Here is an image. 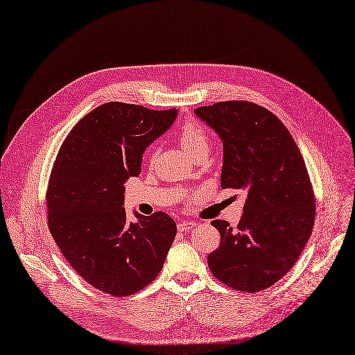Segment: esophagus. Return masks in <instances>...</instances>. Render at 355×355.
<instances>
[{"mask_svg":"<svg viewBox=\"0 0 355 355\" xmlns=\"http://www.w3.org/2000/svg\"><path fill=\"white\" fill-rule=\"evenodd\" d=\"M196 227V223H193V221H180L179 224H178V229L180 230V232H189L191 229H194Z\"/></svg>","mask_w":355,"mask_h":355,"instance_id":"1","label":"esophagus"}]
</instances>
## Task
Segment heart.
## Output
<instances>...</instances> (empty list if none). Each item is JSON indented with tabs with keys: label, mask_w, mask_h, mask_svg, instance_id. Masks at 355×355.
<instances>
[{
	"label": "heart",
	"mask_w": 355,
	"mask_h": 355,
	"mask_svg": "<svg viewBox=\"0 0 355 355\" xmlns=\"http://www.w3.org/2000/svg\"><path fill=\"white\" fill-rule=\"evenodd\" d=\"M180 144H182V149L191 155L196 150H202L209 148V138H207L206 132L200 126L187 123L184 125L182 131H180Z\"/></svg>",
	"instance_id": "1"
}]
</instances>
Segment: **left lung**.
Instances as JSON below:
<instances>
[{
	"label": "left lung",
	"instance_id": "obj_1",
	"mask_svg": "<svg viewBox=\"0 0 355 355\" xmlns=\"http://www.w3.org/2000/svg\"><path fill=\"white\" fill-rule=\"evenodd\" d=\"M194 114L223 143L221 188L247 189L238 227L215 220L220 247L207 256L227 286L259 292L288 274L310 238L315 198L298 146L271 111L252 102H218Z\"/></svg>",
	"mask_w": 355,
	"mask_h": 355
}]
</instances>
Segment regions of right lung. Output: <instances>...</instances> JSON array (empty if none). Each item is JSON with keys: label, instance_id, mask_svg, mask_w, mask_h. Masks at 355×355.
Returning <instances> with one entry per match:
<instances>
[{"label": "right lung", "instance_id": "1", "mask_svg": "<svg viewBox=\"0 0 355 355\" xmlns=\"http://www.w3.org/2000/svg\"><path fill=\"white\" fill-rule=\"evenodd\" d=\"M176 117L175 108L103 103L75 125L57 155L46 196L49 232L73 270L108 295L148 286L176 236L166 212H134L131 221L123 207L125 182L140 175L144 150Z\"/></svg>", "mask_w": 355, "mask_h": 355}]
</instances>
